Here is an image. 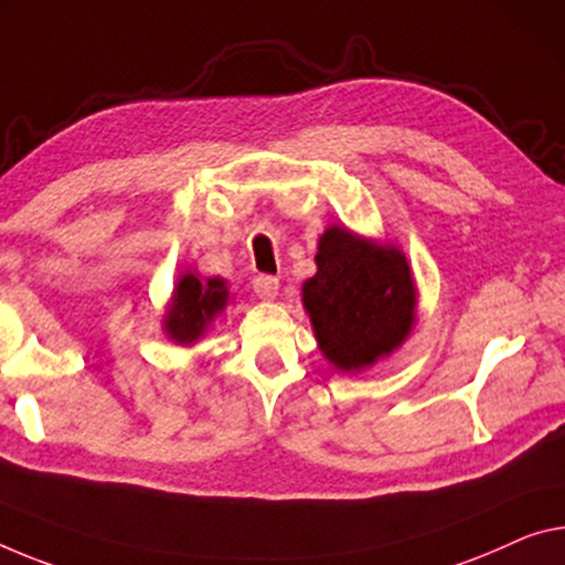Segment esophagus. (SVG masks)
<instances>
[{
	"label": "esophagus",
	"mask_w": 565,
	"mask_h": 565,
	"mask_svg": "<svg viewBox=\"0 0 565 565\" xmlns=\"http://www.w3.org/2000/svg\"><path fill=\"white\" fill-rule=\"evenodd\" d=\"M253 290H255L257 298L273 300L277 290H280V280H277L275 275H257L253 280Z\"/></svg>",
	"instance_id": "1"
}]
</instances>
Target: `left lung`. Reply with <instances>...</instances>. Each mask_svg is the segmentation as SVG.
<instances>
[{"instance_id": "left-lung-1", "label": "left lung", "mask_w": 565, "mask_h": 565, "mask_svg": "<svg viewBox=\"0 0 565 565\" xmlns=\"http://www.w3.org/2000/svg\"><path fill=\"white\" fill-rule=\"evenodd\" d=\"M316 263V277L302 285V302L326 359L341 371H359L392 353L414 320L406 257L331 227L320 237Z\"/></svg>"}]
</instances>
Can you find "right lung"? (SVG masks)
<instances>
[{"label":"right lung","instance_id":"right-lung-1","mask_svg":"<svg viewBox=\"0 0 565 565\" xmlns=\"http://www.w3.org/2000/svg\"><path fill=\"white\" fill-rule=\"evenodd\" d=\"M227 295L220 277L202 282L192 273L184 275L177 285L173 306L167 316V333L179 343L196 341L216 312L227 306Z\"/></svg>","mask_w":565,"mask_h":565}]
</instances>
